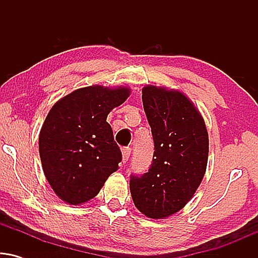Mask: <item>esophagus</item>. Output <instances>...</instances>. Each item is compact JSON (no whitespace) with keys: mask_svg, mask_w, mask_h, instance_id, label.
I'll return each instance as SVG.
<instances>
[{"mask_svg":"<svg viewBox=\"0 0 258 258\" xmlns=\"http://www.w3.org/2000/svg\"><path fill=\"white\" fill-rule=\"evenodd\" d=\"M130 155H131V148H128V147L123 148V149H122V162H123V164L128 161Z\"/></svg>","mask_w":258,"mask_h":258,"instance_id":"esophagus-1","label":"esophagus"}]
</instances>
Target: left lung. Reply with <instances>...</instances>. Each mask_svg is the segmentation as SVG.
Segmentation results:
<instances>
[{
	"mask_svg": "<svg viewBox=\"0 0 258 258\" xmlns=\"http://www.w3.org/2000/svg\"><path fill=\"white\" fill-rule=\"evenodd\" d=\"M142 93L155 152L148 172L131 174L130 189L139 211L158 220L183 209L200 185L209 135L200 112L183 93L155 86Z\"/></svg>",
	"mask_w": 258,
	"mask_h": 258,
	"instance_id": "8db88e82",
	"label": "left lung"
}]
</instances>
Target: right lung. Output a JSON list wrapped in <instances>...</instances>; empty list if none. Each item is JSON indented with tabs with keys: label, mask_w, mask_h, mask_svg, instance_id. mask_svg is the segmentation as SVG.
I'll use <instances>...</instances> for the list:
<instances>
[{
	"label": "right lung",
	"mask_w": 258,
	"mask_h": 258,
	"mask_svg": "<svg viewBox=\"0 0 258 258\" xmlns=\"http://www.w3.org/2000/svg\"><path fill=\"white\" fill-rule=\"evenodd\" d=\"M130 96L126 87L90 86L68 94L49 110L38 137L44 176L72 205L99 193L122 154L106 116Z\"/></svg>",
	"instance_id": "add662e5"
}]
</instances>
